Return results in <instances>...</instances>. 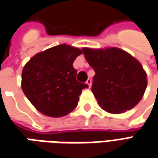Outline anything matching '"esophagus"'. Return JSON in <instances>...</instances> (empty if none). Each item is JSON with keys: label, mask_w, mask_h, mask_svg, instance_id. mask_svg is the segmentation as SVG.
<instances>
[{"label": "esophagus", "mask_w": 158, "mask_h": 158, "mask_svg": "<svg viewBox=\"0 0 158 158\" xmlns=\"http://www.w3.org/2000/svg\"><path fill=\"white\" fill-rule=\"evenodd\" d=\"M86 84L88 85L89 88H90L91 84H92V80H91V79H87V81H86Z\"/></svg>", "instance_id": "esophagus-1"}]
</instances>
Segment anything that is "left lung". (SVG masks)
<instances>
[{
    "label": "left lung",
    "mask_w": 158,
    "mask_h": 158,
    "mask_svg": "<svg viewBox=\"0 0 158 158\" xmlns=\"http://www.w3.org/2000/svg\"><path fill=\"white\" fill-rule=\"evenodd\" d=\"M82 50L95 72L91 90L104 110L120 114L140 102L148 86V75L136 58L118 48Z\"/></svg>",
    "instance_id": "1"
}]
</instances>
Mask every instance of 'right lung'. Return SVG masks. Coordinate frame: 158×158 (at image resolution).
<instances>
[{
    "mask_svg": "<svg viewBox=\"0 0 158 158\" xmlns=\"http://www.w3.org/2000/svg\"><path fill=\"white\" fill-rule=\"evenodd\" d=\"M78 48L60 44L34 55L23 68L22 89L37 110L50 117L68 115L78 106L86 84L76 79L75 58L82 54Z\"/></svg>",
    "mask_w": 158,
    "mask_h": 158,
    "instance_id": "1",
    "label": "right lung"
}]
</instances>
